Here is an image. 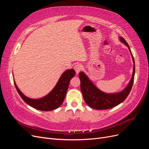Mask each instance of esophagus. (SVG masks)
I'll return each instance as SVG.
<instances>
[{
	"label": "esophagus",
	"instance_id": "1",
	"mask_svg": "<svg viewBox=\"0 0 149 149\" xmlns=\"http://www.w3.org/2000/svg\"><path fill=\"white\" fill-rule=\"evenodd\" d=\"M74 69L76 71V74H78L79 72L81 71V70H82V65H80V64H77L74 67Z\"/></svg>",
	"mask_w": 149,
	"mask_h": 149
}]
</instances>
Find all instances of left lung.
Listing matches in <instances>:
<instances>
[{
  "mask_svg": "<svg viewBox=\"0 0 149 149\" xmlns=\"http://www.w3.org/2000/svg\"><path fill=\"white\" fill-rule=\"evenodd\" d=\"M119 40L128 47L134 63L132 78L127 86L123 90L114 93H104L98 89L84 72H80L79 74L81 81V91L82 92L84 100L89 107L93 109L98 110L108 109L119 105L127 98L132 89L135 75L134 59L127 42L122 37H119Z\"/></svg>",
  "mask_w": 149,
  "mask_h": 149,
  "instance_id": "obj_1",
  "label": "left lung"
}]
</instances>
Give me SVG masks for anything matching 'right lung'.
<instances>
[{
    "label": "right lung",
    "mask_w": 149,
    "mask_h": 149,
    "mask_svg": "<svg viewBox=\"0 0 149 149\" xmlns=\"http://www.w3.org/2000/svg\"><path fill=\"white\" fill-rule=\"evenodd\" d=\"M76 72L73 69L67 70L63 73L55 86L47 95L39 99H31L26 97L21 92L14 81L15 86L19 95L28 105L36 109L49 111L57 109L63 102L71 79L74 77Z\"/></svg>",
    "instance_id": "obj_1"
}]
</instances>
